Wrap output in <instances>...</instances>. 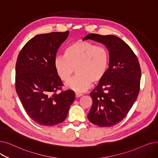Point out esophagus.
<instances>
[{
    "label": "esophagus",
    "instance_id": "esophagus-1",
    "mask_svg": "<svg viewBox=\"0 0 158 158\" xmlns=\"http://www.w3.org/2000/svg\"><path fill=\"white\" fill-rule=\"evenodd\" d=\"M81 96H83V94L79 93H75V97L76 98H80Z\"/></svg>",
    "mask_w": 158,
    "mask_h": 158
}]
</instances>
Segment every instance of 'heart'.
<instances>
[{
	"mask_svg": "<svg viewBox=\"0 0 158 158\" xmlns=\"http://www.w3.org/2000/svg\"><path fill=\"white\" fill-rule=\"evenodd\" d=\"M108 60L106 48L88 41H77L68 46L65 56H57L54 63L58 75L65 83L70 80L75 70L77 74L67 86L83 92L91 87L92 82L97 83L103 78Z\"/></svg>",
	"mask_w": 158,
	"mask_h": 158,
	"instance_id": "1",
	"label": "heart"
}]
</instances>
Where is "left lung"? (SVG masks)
<instances>
[{"label": "left lung", "mask_w": 158, "mask_h": 158, "mask_svg": "<svg viewBox=\"0 0 158 158\" xmlns=\"http://www.w3.org/2000/svg\"><path fill=\"white\" fill-rule=\"evenodd\" d=\"M87 39L105 44L109 52L108 68L90 94L92 106L88 119L100 127H110L126 117L138 98L140 65L130 47L118 37L90 33L83 39Z\"/></svg>", "instance_id": "left-lung-1"}]
</instances>
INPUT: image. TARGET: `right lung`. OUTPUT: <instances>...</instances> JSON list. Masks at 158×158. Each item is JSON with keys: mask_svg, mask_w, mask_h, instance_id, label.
I'll return each mask as SVG.
<instances>
[{"mask_svg": "<svg viewBox=\"0 0 158 158\" xmlns=\"http://www.w3.org/2000/svg\"><path fill=\"white\" fill-rule=\"evenodd\" d=\"M68 34V31L39 34L24 46L17 57L16 92L27 114L40 125L63 122L75 99L72 90L62 91L63 83L54 63ZM58 89L61 92L57 93Z\"/></svg>", "mask_w": 158, "mask_h": 158, "instance_id": "right-lung-1", "label": "right lung"}]
</instances>
